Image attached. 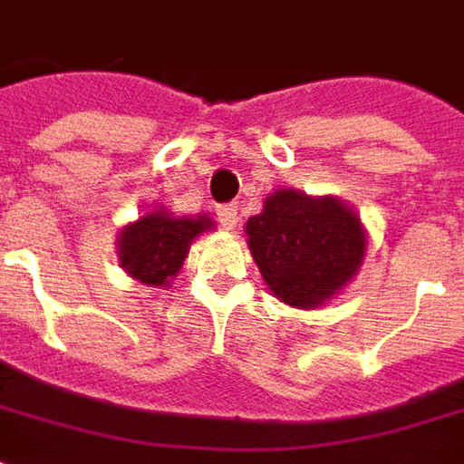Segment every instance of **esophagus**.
Listing matches in <instances>:
<instances>
[{
	"mask_svg": "<svg viewBox=\"0 0 464 464\" xmlns=\"http://www.w3.org/2000/svg\"><path fill=\"white\" fill-rule=\"evenodd\" d=\"M216 213H218V218L226 228H233L236 221H238V206L236 203H223V206H216Z\"/></svg>",
	"mask_w": 464,
	"mask_h": 464,
	"instance_id": "obj_1",
	"label": "esophagus"
}]
</instances>
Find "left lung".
Instances as JSON below:
<instances>
[{"mask_svg": "<svg viewBox=\"0 0 464 464\" xmlns=\"http://www.w3.org/2000/svg\"><path fill=\"white\" fill-rule=\"evenodd\" d=\"M246 233L273 295L298 308H315L341 291L365 253V233L348 206L291 188L273 193Z\"/></svg>", "mask_w": 464, "mask_h": 464, "instance_id": "obj_1", "label": "left lung"}]
</instances>
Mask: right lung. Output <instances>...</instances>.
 Returning a JSON list of instances; mask_svg holds the SVG:
<instances>
[{"label":"right lung","instance_id":"right-lung-1","mask_svg":"<svg viewBox=\"0 0 464 464\" xmlns=\"http://www.w3.org/2000/svg\"><path fill=\"white\" fill-rule=\"evenodd\" d=\"M211 218H173L166 211H151L126 226L119 238V258L136 281L166 285L186 261L191 241L211 228Z\"/></svg>","mask_w":464,"mask_h":464}]
</instances>
